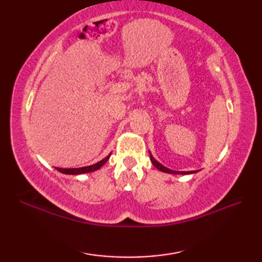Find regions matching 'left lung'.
I'll return each instance as SVG.
<instances>
[{"mask_svg":"<svg viewBox=\"0 0 262 262\" xmlns=\"http://www.w3.org/2000/svg\"><path fill=\"white\" fill-rule=\"evenodd\" d=\"M149 157H151V161H152V163H153V165L155 166V168L159 169L160 171L165 172V173H171V174H191V173H194V172H197V171H187V172L186 171H173V170H171V169L165 168L164 165H162L160 162H158V161L153 158V155L151 154V152H149Z\"/></svg>","mask_w":262,"mask_h":262,"instance_id":"obj_1","label":"left lung"}]
</instances>
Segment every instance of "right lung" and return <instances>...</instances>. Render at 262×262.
<instances>
[{"mask_svg": "<svg viewBox=\"0 0 262 262\" xmlns=\"http://www.w3.org/2000/svg\"><path fill=\"white\" fill-rule=\"evenodd\" d=\"M110 155H111V153H110L109 155H107V157H105L103 160L99 161L98 163L92 164V165H89V166H83V168H76V169H62V168H56V170L59 171V172H62V173H64V174H73V176H76V174H82V173H89V172L97 171V170H99L100 168H101V166L109 160Z\"/></svg>", "mask_w": 262, "mask_h": 262, "instance_id": "add662e5", "label": "right lung"}]
</instances>
